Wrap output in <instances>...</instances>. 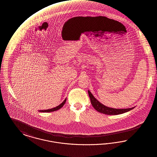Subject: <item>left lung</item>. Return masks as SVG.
Segmentation results:
<instances>
[{
  "label": "left lung",
  "mask_w": 157,
  "mask_h": 157,
  "mask_svg": "<svg viewBox=\"0 0 157 157\" xmlns=\"http://www.w3.org/2000/svg\"><path fill=\"white\" fill-rule=\"evenodd\" d=\"M88 94L91 100V102L92 104L93 107L100 113H102V114H107V115H117V114H123L124 113H126L128 111L133 109L135 108L132 107V108H129V109H113V108H110L109 107H107L105 105H104V104H102L99 101H98L92 95V93L90 92L89 90L88 91Z\"/></svg>",
  "instance_id": "obj_1"
}]
</instances>
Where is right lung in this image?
I'll return each mask as SVG.
<instances>
[{
    "label": "right lung",
    "instance_id": "1",
    "mask_svg": "<svg viewBox=\"0 0 157 157\" xmlns=\"http://www.w3.org/2000/svg\"><path fill=\"white\" fill-rule=\"evenodd\" d=\"M66 101V98L60 105H59L58 106L56 107L55 108H53V109H48V110H39L38 111L39 112H41V113H48V112H52V111L58 110L61 109L64 105Z\"/></svg>",
    "mask_w": 157,
    "mask_h": 157
}]
</instances>
